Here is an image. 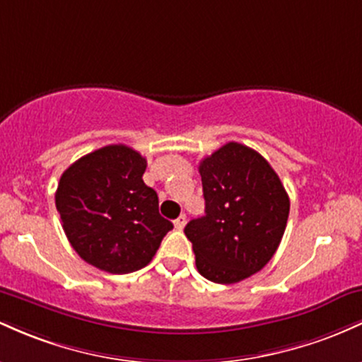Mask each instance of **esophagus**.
Wrapping results in <instances>:
<instances>
[{
    "label": "esophagus",
    "instance_id": "obj_1",
    "mask_svg": "<svg viewBox=\"0 0 362 362\" xmlns=\"http://www.w3.org/2000/svg\"><path fill=\"white\" fill-rule=\"evenodd\" d=\"M185 224H186V215L181 214L180 217H177L176 221H174V227H176L177 230H182V227H185Z\"/></svg>",
    "mask_w": 362,
    "mask_h": 362
}]
</instances>
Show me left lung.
Listing matches in <instances>:
<instances>
[{"instance_id": "left-lung-1", "label": "left lung", "mask_w": 362, "mask_h": 362, "mask_svg": "<svg viewBox=\"0 0 362 362\" xmlns=\"http://www.w3.org/2000/svg\"><path fill=\"white\" fill-rule=\"evenodd\" d=\"M205 215L185 227L197 269L215 284L241 282L270 262L289 217V194L257 150L229 141L200 162Z\"/></svg>"}]
</instances>
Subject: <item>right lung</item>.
Returning <instances> with one entry per match:
<instances>
[{"label": "right lung", "mask_w": 362, "mask_h": 362, "mask_svg": "<svg viewBox=\"0 0 362 362\" xmlns=\"http://www.w3.org/2000/svg\"><path fill=\"white\" fill-rule=\"evenodd\" d=\"M147 159L127 145H107L61 174L56 189L64 234L78 257L109 274L147 267L173 222L141 176Z\"/></svg>", "instance_id": "add662e5"}]
</instances>
